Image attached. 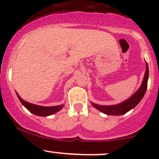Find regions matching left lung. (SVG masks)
I'll list each match as a JSON object with an SVG mask.
<instances>
[{
    "label": "left lung",
    "mask_w": 159,
    "mask_h": 159,
    "mask_svg": "<svg viewBox=\"0 0 159 159\" xmlns=\"http://www.w3.org/2000/svg\"><path fill=\"white\" fill-rule=\"evenodd\" d=\"M148 64H146V70H145V77H144L143 81L141 85L140 89L137 91V92L131 96L128 100L125 101L122 103L118 104L116 105H110V106H105V105H99L96 104L92 103V105L98 110L103 113L108 115H124L126 112H128L132 108H134L141 100L144 97L145 94V91L147 90L148 86Z\"/></svg>",
    "instance_id": "1"
}]
</instances>
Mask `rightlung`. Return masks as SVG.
<instances>
[{
	"label": "right lung",
	"instance_id": "right-lung-1",
	"mask_svg": "<svg viewBox=\"0 0 159 159\" xmlns=\"http://www.w3.org/2000/svg\"><path fill=\"white\" fill-rule=\"evenodd\" d=\"M17 97H18L19 100L21 102L22 105H23L27 109L31 112V113H33L34 115H39V116H48V115H52V114H54L56 113V112L59 111L64 107V105H58V106L53 107L40 106V105H34V104L29 103V102L23 100L18 94H17Z\"/></svg>",
	"mask_w": 159,
	"mask_h": 159
}]
</instances>
